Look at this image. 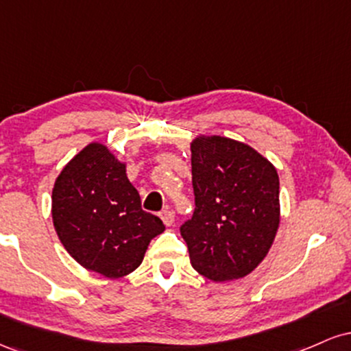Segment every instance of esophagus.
Instances as JSON below:
<instances>
[{
  "label": "esophagus",
  "mask_w": 351,
  "mask_h": 351,
  "mask_svg": "<svg viewBox=\"0 0 351 351\" xmlns=\"http://www.w3.org/2000/svg\"><path fill=\"white\" fill-rule=\"evenodd\" d=\"M160 217H162L165 226H171V224L175 223V213H173L170 208H165L163 211L160 213Z\"/></svg>",
  "instance_id": "esophagus-1"
}]
</instances>
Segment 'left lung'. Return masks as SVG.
Returning a JSON list of instances; mask_svg holds the SVG:
<instances>
[{
	"label": "left lung",
	"instance_id": "left-lung-1",
	"mask_svg": "<svg viewBox=\"0 0 351 351\" xmlns=\"http://www.w3.org/2000/svg\"><path fill=\"white\" fill-rule=\"evenodd\" d=\"M191 175L196 208L180 228L191 265L215 282L247 276L279 228L276 167L243 142L201 135L191 143Z\"/></svg>",
	"mask_w": 351,
	"mask_h": 351
}]
</instances>
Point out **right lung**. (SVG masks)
Wrapping results in <instances>:
<instances>
[{"label": "right lung", "instance_id": "add662e5", "mask_svg": "<svg viewBox=\"0 0 351 351\" xmlns=\"http://www.w3.org/2000/svg\"><path fill=\"white\" fill-rule=\"evenodd\" d=\"M52 223L74 261L110 279L134 272L150 241L165 231L158 216L142 209L125 163L97 142L80 150L56 180Z\"/></svg>", "mask_w": 351, "mask_h": 351}]
</instances>
